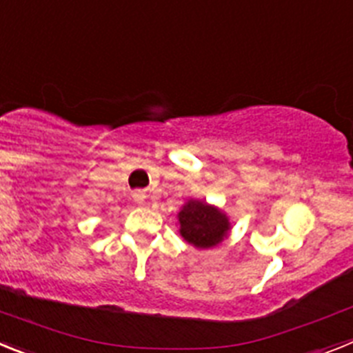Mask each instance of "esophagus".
Listing matches in <instances>:
<instances>
[{
    "label": "esophagus",
    "mask_w": 353,
    "mask_h": 353,
    "mask_svg": "<svg viewBox=\"0 0 353 353\" xmlns=\"http://www.w3.org/2000/svg\"><path fill=\"white\" fill-rule=\"evenodd\" d=\"M145 192H143V190H137V192H134L133 194V199H134V202H137V204H143V202H145Z\"/></svg>",
    "instance_id": "1"
}]
</instances>
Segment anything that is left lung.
Returning a JSON list of instances; mask_svg holds the SVG:
<instances>
[{
    "label": "left lung",
    "mask_w": 353,
    "mask_h": 353,
    "mask_svg": "<svg viewBox=\"0 0 353 353\" xmlns=\"http://www.w3.org/2000/svg\"><path fill=\"white\" fill-rule=\"evenodd\" d=\"M179 232L197 249H211L222 243L231 229L228 214L202 201H188L177 213Z\"/></svg>",
    "instance_id": "8db88e82"
}]
</instances>
